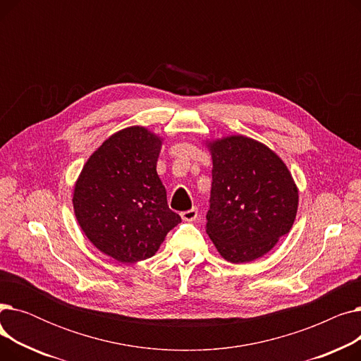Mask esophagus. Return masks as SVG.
I'll return each instance as SVG.
<instances>
[{"label": "esophagus", "instance_id": "34e87169", "mask_svg": "<svg viewBox=\"0 0 361 361\" xmlns=\"http://www.w3.org/2000/svg\"><path fill=\"white\" fill-rule=\"evenodd\" d=\"M181 218H183V221H187V222L196 221V218H197V209H196V207H192V209L181 212Z\"/></svg>", "mask_w": 361, "mask_h": 361}]
</instances>
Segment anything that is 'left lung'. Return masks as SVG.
<instances>
[{
	"instance_id": "8db88e82",
	"label": "left lung",
	"mask_w": 361,
	"mask_h": 361,
	"mask_svg": "<svg viewBox=\"0 0 361 361\" xmlns=\"http://www.w3.org/2000/svg\"><path fill=\"white\" fill-rule=\"evenodd\" d=\"M207 146L214 166L206 233L225 260H256L290 233L297 185L287 165L260 142L230 136Z\"/></svg>"
}]
</instances>
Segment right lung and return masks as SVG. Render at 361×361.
<instances>
[{
	"instance_id": "add662e5",
	"label": "right lung",
	"mask_w": 361,
	"mask_h": 361,
	"mask_svg": "<svg viewBox=\"0 0 361 361\" xmlns=\"http://www.w3.org/2000/svg\"><path fill=\"white\" fill-rule=\"evenodd\" d=\"M161 145L145 127L120 130L93 152L75 181L73 206L80 228L94 247L118 262L152 257L181 222L168 207L157 173Z\"/></svg>"
}]
</instances>
